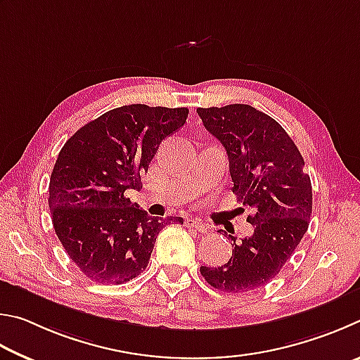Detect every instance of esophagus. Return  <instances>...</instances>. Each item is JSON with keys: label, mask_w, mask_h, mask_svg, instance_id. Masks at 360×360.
I'll use <instances>...</instances> for the list:
<instances>
[{"label": "esophagus", "mask_w": 360, "mask_h": 360, "mask_svg": "<svg viewBox=\"0 0 360 360\" xmlns=\"http://www.w3.org/2000/svg\"><path fill=\"white\" fill-rule=\"evenodd\" d=\"M186 226H188V228H193V229H196L199 232H202V234H205V232L209 231V228H207V226L202 221H200V219H198V218H190V219H188Z\"/></svg>", "instance_id": "esophagus-1"}]
</instances>
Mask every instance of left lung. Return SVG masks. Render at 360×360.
<instances>
[{
  "instance_id": "8db88e82",
  "label": "left lung",
  "mask_w": 360,
  "mask_h": 360,
  "mask_svg": "<svg viewBox=\"0 0 360 360\" xmlns=\"http://www.w3.org/2000/svg\"><path fill=\"white\" fill-rule=\"evenodd\" d=\"M212 136L229 160L232 191L253 209L247 221L253 236L234 240L221 267H200L210 286L224 292H248L275 278L308 229L313 209L310 175L292 139L267 113L248 104L199 107Z\"/></svg>"
}]
</instances>
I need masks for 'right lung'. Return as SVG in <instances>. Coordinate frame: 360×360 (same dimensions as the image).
<instances>
[{
    "instance_id": "add662e5",
    "label": "right lung",
    "mask_w": 360,
    "mask_h": 360,
    "mask_svg": "<svg viewBox=\"0 0 360 360\" xmlns=\"http://www.w3.org/2000/svg\"><path fill=\"white\" fill-rule=\"evenodd\" d=\"M188 109L129 104L103 113L63 145L49 185L52 223L80 272L96 283L136 278L148 266L156 237L169 221L156 219L126 196L141 190L162 139L186 123Z\"/></svg>"
}]
</instances>
